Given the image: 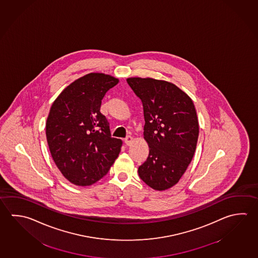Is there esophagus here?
<instances>
[{"label":"esophagus","mask_w":258,"mask_h":258,"mask_svg":"<svg viewBox=\"0 0 258 258\" xmlns=\"http://www.w3.org/2000/svg\"><path fill=\"white\" fill-rule=\"evenodd\" d=\"M132 143H133V137L132 136H127V137L124 138V144L126 146H130Z\"/></svg>","instance_id":"esophagus-1"}]
</instances>
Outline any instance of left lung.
I'll return each mask as SVG.
<instances>
[{
  "instance_id": "left-lung-1",
  "label": "left lung",
  "mask_w": 258,
  "mask_h": 258,
  "mask_svg": "<svg viewBox=\"0 0 258 258\" xmlns=\"http://www.w3.org/2000/svg\"><path fill=\"white\" fill-rule=\"evenodd\" d=\"M144 108V138L149 146L140 178L163 191L178 183L197 148L199 125L192 99L176 85L152 78L126 80Z\"/></svg>"
}]
</instances>
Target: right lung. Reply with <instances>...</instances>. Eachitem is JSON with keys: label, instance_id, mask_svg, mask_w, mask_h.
I'll return each mask as SVG.
<instances>
[{"label": "right lung", "instance_id": "1", "mask_svg": "<svg viewBox=\"0 0 258 258\" xmlns=\"http://www.w3.org/2000/svg\"><path fill=\"white\" fill-rule=\"evenodd\" d=\"M110 75L93 73L76 80L52 103L46 138L52 159L71 183L86 186L103 178L121 151L100 112L102 100L118 84Z\"/></svg>", "mask_w": 258, "mask_h": 258}]
</instances>
